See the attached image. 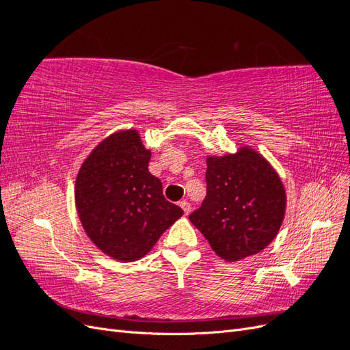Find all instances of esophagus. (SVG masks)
<instances>
[{"label": "esophagus", "instance_id": "obj_1", "mask_svg": "<svg viewBox=\"0 0 350 350\" xmlns=\"http://www.w3.org/2000/svg\"><path fill=\"white\" fill-rule=\"evenodd\" d=\"M179 206L183 207V210H184V213H185V215H189V211H191V204H189L187 200L179 201Z\"/></svg>", "mask_w": 350, "mask_h": 350}]
</instances>
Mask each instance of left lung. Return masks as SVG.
<instances>
[{
  "label": "left lung",
  "mask_w": 350,
  "mask_h": 350,
  "mask_svg": "<svg viewBox=\"0 0 350 350\" xmlns=\"http://www.w3.org/2000/svg\"><path fill=\"white\" fill-rule=\"evenodd\" d=\"M206 198L189 215L210 247L226 261L260 252L278 235L286 196L269 162L251 149L208 157Z\"/></svg>",
  "instance_id": "1"
}]
</instances>
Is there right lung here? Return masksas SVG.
Returning <instances> with one entry per match:
<instances>
[{"label":"right lung","instance_id":"right-lung-1","mask_svg":"<svg viewBox=\"0 0 350 350\" xmlns=\"http://www.w3.org/2000/svg\"><path fill=\"white\" fill-rule=\"evenodd\" d=\"M150 152L134 130L103 140L80 167L76 206L88 237L121 261L139 260L183 208L163 197L161 179L149 172Z\"/></svg>","mask_w":350,"mask_h":350}]
</instances>
